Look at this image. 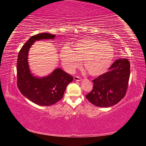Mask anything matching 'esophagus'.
Listing matches in <instances>:
<instances>
[{"mask_svg": "<svg viewBox=\"0 0 146 146\" xmlns=\"http://www.w3.org/2000/svg\"><path fill=\"white\" fill-rule=\"evenodd\" d=\"M74 80L79 82V81L82 80V78H81V77H80V76H74Z\"/></svg>", "mask_w": 146, "mask_h": 146, "instance_id": "1", "label": "esophagus"}]
</instances>
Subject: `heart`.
Returning a JSON list of instances; mask_svg holds the SVG:
<instances>
[{
	"mask_svg": "<svg viewBox=\"0 0 146 146\" xmlns=\"http://www.w3.org/2000/svg\"><path fill=\"white\" fill-rule=\"evenodd\" d=\"M64 68L73 73L82 61L84 68L93 76L107 71L114 60L115 51L111 44L93 38H85L64 48L59 53Z\"/></svg>",
	"mask_w": 146,
	"mask_h": 146,
	"instance_id": "1",
	"label": "heart"
}]
</instances>
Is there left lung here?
Returning a JSON list of instances; mask_svg holds the SVG:
<instances>
[{"label":"left lung","mask_w":146,"mask_h":146,"mask_svg":"<svg viewBox=\"0 0 146 146\" xmlns=\"http://www.w3.org/2000/svg\"><path fill=\"white\" fill-rule=\"evenodd\" d=\"M110 71L93 80V88L86 97L93 105L108 108L117 104L125 97L130 76V63L127 59H118Z\"/></svg>","instance_id":"obj_1"}]
</instances>
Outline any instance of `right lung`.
Instances as JSON below:
<instances>
[{"mask_svg":"<svg viewBox=\"0 0 146 146\" xmlns=\"http://www.w3.org/2000/svg\"><path fill=\"white\" fill-rule=\"evenodd\" d=\"M55 35L39 33L27 40L20 50L17 63V86L21 93L32 102L39 106H51L62 99L67 86L73 76L60 68L42 78L33 76L29 69L28 51L35 42L42 39H53Z\"/></svg>","mask_w":146,"mask_h":146,"instance_id":"obj_1","label":"right lung"}]
</instances>
